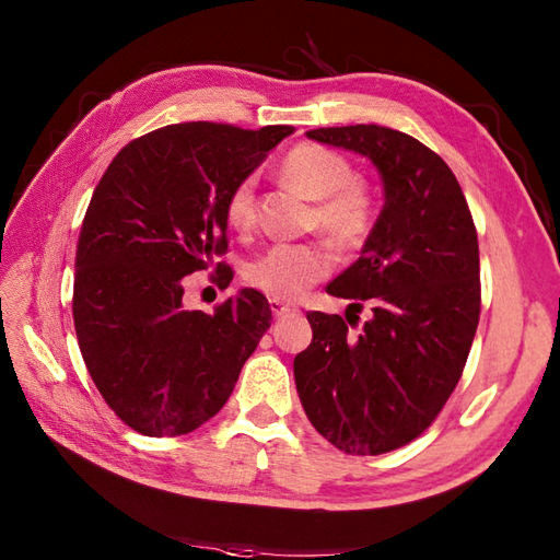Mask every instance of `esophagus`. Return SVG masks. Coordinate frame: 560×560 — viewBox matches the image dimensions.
I'll list each match as a JSON object with an SVG mask.
<instances>
[{
	"mask_svg": "<svg viewBox=\"0 0 560 560\" xmlns=\"http://www.w3.org/2000/svg\"><path fill=\"white\" fill-rule=\"evenodd\" d=\"M269 307H271V315H273V317H287V315L299 313V307H295V305L281 303V301H277V299L269 301Z\"/></svg>",
	"mask_w": 560,
	"mask_h": 560,
	"instance_id": "1",
	"label": "esophagus"
}]
</instances>
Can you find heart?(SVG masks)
Segmentation results:
<instances>
[{"label":"heart","mask_w":560,"mask_h":560,"mask_svg":"<svg viewBox=\"0 0 560 560\" xmlns=\"http://www.w3.org/2000/svg\"><path fill=\"white\" fill-rule=\"evenodd\" d=\"M281 175L307 199H315L311 225L341 249L361 247L377 223V195L373 185L355 177L353 163L339 151L319 144L293 147L281 161ZM225 223L247 233L257 223L255 180L245 177L225 197ZM331 271L325 245H273L247 267L253 289L277 301H295Z\"/></svg>","instance_id":"obj_1"}]
</instances>
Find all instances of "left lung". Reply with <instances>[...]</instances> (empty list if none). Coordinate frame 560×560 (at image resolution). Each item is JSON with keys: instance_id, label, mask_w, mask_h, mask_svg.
<instances>
[{"instance_id": "left-lung-1", "label": "left lung", "mask_w": 560, "mask_h": 560, "mask_svg": "<svg viewBox=\"0 0 560 560\" xmlns=\"http://www.w3.org/2000/svg\"><path fill=\"white\" fill-rule=\"evenodd\" d=\"M307 137L368 156L385 207L361 257L327 293L371 307L307 313L311 347L293 373L307 419L347 455L409 445L455 392L479 327V237L455 173L435 151L377 125L319 127Z\"/></svg>"}]
</instances>
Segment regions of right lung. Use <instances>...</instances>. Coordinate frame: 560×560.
<instances>
[{
	"mask_svg": "<svg viewBox=\"0 0 560 560\" xmlns=\"http://www.w3.org/2000/svg\"><path fill=\"white\" fill-rule=\"evenodd\" d=\"M289 135V125H168L129 141L93 189L71 313L91 380L137 433L175 438L217 416L269 329L259 291L207 315L183 307V277L229 253L225 197ZM211 279L229 287L233 271L219 261Z\"/></svg>",
	"mask_w": 560,
	"mask_h": 560,
	"instance_id": "right-lung-1",
	"label": "right lung"
}]
</instances>
